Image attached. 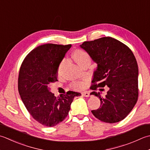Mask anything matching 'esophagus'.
Returning <instances> with one entry per match:
<instances>
[{
	"mask_svg": "<svg viewBox=\"0 0 150 150\" xmlns=\"http://www.w3.org/2000/svg\"><path fill=\"white\" fill-rule=\"evenodd\" d=\"M82 96L84 97H89L90 96V93L88 92H82Z\"/></svg>",
	"mask_w": 150,
	"mask_h": 150,
	"instance_id": "1",
	"label": "esophagus"
}]
</instances>
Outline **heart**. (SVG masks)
Listing matches in <instances>:
<instances>
[{
	"mask_svg": "<svg viewBox=\"0 0 150 150\" xmlns=\"http://www.w3.org/2000/svg\"><path fill=\"white\" fill-rule=\"evenodd\" d=\"M72 57L73 58V59L75 60V61L80 67L83 66L86 62L89 61V60L90 61L89 55L88 54V53L86 51H84L83 50H81V49L75 50V51L73 52ZM64 62V60L62 61L60 64H59V66H58V74L60 73L61 69L62 68ZM72 86L73 88H75L81 89L83 88H84V86H85V84L84 83H74L72 84Z\"/></svg>",
	"mask_w": 150,
	"mask_h": 150,
	"instance_id": "obj_1",
	"label": "heart"
}]
</instances>
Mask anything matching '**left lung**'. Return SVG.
I'll return each instance as SVG.
<instances>
[{
    "mask_svg": "<svg viewBox=\"0 0 150 150\" xmlns=\"http://www.w3.org/2000/svg\"><path fill=\"white\" fill-rule=\"evenodd\" d=\"M98 64L93 73L90 95L98 96L100 107L92 110L96 118L106 123L124 120L133 109L139 97V69L136 58L128 47L111 37L84 42L80 45ZM108 86L107 95L102 97L98 87Z\"/></svg>",
    "mask_w": 150,
    "mask_h": 150,
    "instance_id": "1",
    "label": "left lung"
}]
</instances>
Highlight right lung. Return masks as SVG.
I'll return each mask as SVG.
<instances>
[{
	"label": "right lung",
	"instance_id": "right-lung-1",
	"mask_svg": "<svg viewBox=\"0 0 150 150\" xmlns=\"http://www.w3.org/2000/svg\"><path fill=\"white\" fill-rule=\"evenodd\" d=\"M71 45L47 43L37 47L26 55L20 67L18 90L26 109L35 120L53 127L68 115L73 98L81 96L69 91L55 97L49 84L57 80L58 67Z\"/></svg>",
	"mask_w": 150,
	"mask_h": 150
}]
</instances>
